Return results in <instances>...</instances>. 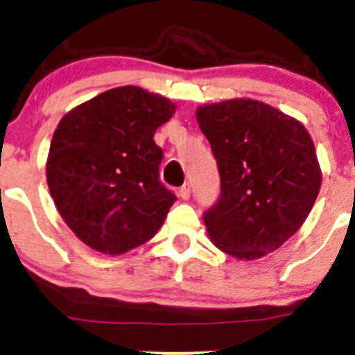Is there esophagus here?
Listing matches in <instances>:
<instances>
[{
    "label": "esophagus",
    "mask_w": 355,
    "mask_h": 355,
    "mask_svg": "<svg viewBox=\"0 0 355 355\" xmlns=\"http://www.w3.org/2000/svg\"><path fill=\"white\" fill-rule=\"evenodd\" d=\"M178 196H180V198L185 199V200L191 198V185H189V184L182 185L180 191H178Z\"/></svg>",
    "instance_id": "34e87169"
}]
</instances>
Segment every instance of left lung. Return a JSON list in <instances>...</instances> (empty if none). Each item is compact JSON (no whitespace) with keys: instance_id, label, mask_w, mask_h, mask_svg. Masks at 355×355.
Here are the masks:
<instances>
[{"instance_id":"left-lung-1","label":"left lung","mask_w":355,"mask_h":355,"mask_svg":"<svg viewBox=\"0 0 355 355\" xmlns=\"http://www.w3.org/2000/svg\"><path fill=\"white\" fill-rule=\"evenodd\" d=\"M196 118L221 178L207 237L237 259L264 257L302 227L320 194L313 139L299 120L249 98L202 105Z\"/></svg>"}]
</instances>
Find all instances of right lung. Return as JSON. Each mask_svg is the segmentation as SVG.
I'll use <instances>...</instances> for the list:
<instances>
[{
	"mask_svg": "<svg viewBox=\"0 0 355 355\" xmlns=\"http://www.w3.org/2000/svg\"><path fill=\"white\" fill-rule=\"evenodd\" d=\"M177 105L137 85L101 92L60 120L46 180L60 216L91 249L120 256L151 241L177 200L153 141Z\"/></svg>",
	"mask_w": 355,
	"mask_h": 355,
	"instance_id": "add662e5",
	"label": "right lung"
}]
</instances>
